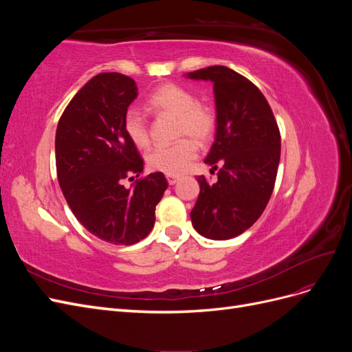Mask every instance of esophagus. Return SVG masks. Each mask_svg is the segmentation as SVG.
<instances>
[{
    "label": "esophagus",
    "mask_w": 352,
    "mask_h": 352,
    "mask_svg": "<svg viewBox=\"0 0 352 352\" xmlns=\"http://www.w3.org/2000/svg\"><path fill=\"white\" fill-rule=\"evenodd\" d=\"M179 180V176H176V175H167V182H168V185H175L176 182Z\"/></svg>",
    "instance_id": "esophagus-1"
}]
</instances>
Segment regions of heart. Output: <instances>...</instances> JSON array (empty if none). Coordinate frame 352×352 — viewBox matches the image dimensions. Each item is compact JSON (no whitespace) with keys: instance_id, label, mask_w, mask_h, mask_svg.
I'll return each mask as SVG.
<instances>
[{"instance_id":"b5f03b06","label":"heart","mask_w":352,"mask_h":352,"mask_svg":"<svg viewBox=\"0 0 352 352\" xmlns=\"http://www.w3.org/2000/svg\"><path fill=\"white\" fill-rule=\"evenodd\" d=\"M148 105L163 116L176 119V138L182 140L172 145H158L148 153L146 163L153 170L166 175H180L190 166L198 154V144H208L216 132L217 117L210 105L197 101L189 89L176 83H164L148 98ZM124 131L129 140L140 148L150 144V127L138 111L124 116Z\"/></svg>"}]
</instances>
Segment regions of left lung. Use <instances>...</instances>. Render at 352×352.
I'll list each match as a JSON object with an SVG mask.
<instances>
[{
  "label": "left lung",
  "mask_w": 352,
  "mask_h": 352,
  "mask_svg": "<svg viewBox=\"0 0 352 352\" xmlns=\"http://www.w3.org/2000/svg\"><path fill=\"white\" fill-rule=\"evenodd\" d=\"M188 78L214 83L216 140L204 162L212 170L220 164L216 184L198 176L190 220L202 236L230 239L250 229L267 206L280 160V132L261 91L235 70L211 66Z\"/></svg>",
  "instance_id": "8db88e82"
}]
</instances>
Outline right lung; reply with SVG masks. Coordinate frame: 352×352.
<instances>
[{
  "label": "right lung",
  "mask_w": 352,
  "mask_h": 352,
  "mask_svg": "<svg viewBox=\"0 0 352 352\" xmlns=\"http://www.w3.org/2000/svg\"><path fill=\"white\" fill-rule=\"evenodd\" d=\"M136 83L122 73H100L74 95L56 133L57 177L80 225L114 245H132L154 228L167 189L162 172L141 177L144 160L124 131ZM138 179L127 190L124 178Z\"/></svg>",
  "instance_id": "right-lung-1"
}]
</instances>
